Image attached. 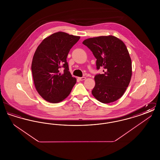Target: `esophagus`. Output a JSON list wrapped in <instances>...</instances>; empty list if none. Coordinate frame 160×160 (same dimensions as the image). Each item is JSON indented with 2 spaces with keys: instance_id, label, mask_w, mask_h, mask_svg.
I'll return each instance as SVG.
<instances>
[{
  "instance_id": "obj_1",
  "label": "esophagus",
  "mask_w": 160,
  "mask_h": 160,
  "mask_svg": "<svg viewBox=\"0 0 160 160\" xmlns=\"http://www.w3.org/2000/svg\"><path fill=\"white\" fill-rule=\"evenodd\" d=\"M86 78V77H78V79H79L80 81H83V80H84Z\"/></svg>"
}]
</instances>
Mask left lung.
Returning <instances> with one entry per match:
<instances>
[{
	"label": "left lung",
	"mask_w": 160,
	"mask_h": 160,
	"mask_svg": "<svg viewBox=\"0 0 160 160\" xmlns=\"http://www.w3.org/2000/svg\"><path fill=\"white\" fill-rule=\"evenodd\" d=\"M97 59V68L104 74L95 76L93 96L102 103L119 99L129 85L132 63L127 48L120 39L112 35L86 39L83 42Z\"/></svg>",
	"instance_id": "8db88e82"
}]
</instances>
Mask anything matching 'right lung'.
<instances>
[{
	"label": "right lung",
	"instance_id": "obj_1",
	"mask_svg": "<svg viewBox=\"0 0 160 160\" xmlns=\"http://www.w3.org/2000/svg\"><path fill=\"white\" fill-rule=\"evenodd\" d=\"M80 37L58 32L45 38L33 57L32 72L35 88L47 101L58 103L65 99L76 83L69 71L67 58ZM61 69H63V72Z\"/></svg>",
	"mask_w": 160,
	"mask_h": 160
}]
</instances>
